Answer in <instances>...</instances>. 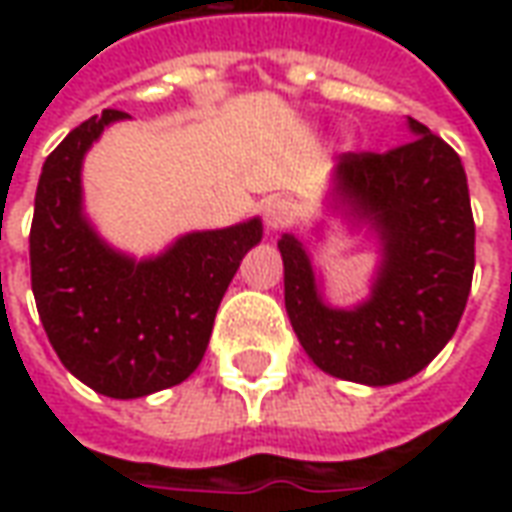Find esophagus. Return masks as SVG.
I'll return each mask as SVG.
<instances>
[{
  "mask_svg": "<svg viewBox=\"0 0 512 512\" xmlns=\"http://www.w3.org/2000/svg\"><path fill=\"white\" fill-rule=\"evenodd\" d=\"M263 219H266V227L271 233H279V230H285L296 222V205L290 200H282V197H274V200L266 202Z\"/></svg>",
  "mask_w": 512,
  "mask_h": 512,
  "instance_id": "esophagus-1",
  "label": "esophagus"
}]
</instances>
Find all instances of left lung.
Segmentation results:
<instances>
[{
    "mask_svg": "<svg viewBox=\"0 0 512 512\" xmlns=\"http://www.w3.org/2000/svg\"><path fill=\"white\" fill-rule=\"evenodd\" d=\"M414 139L389 153H343L326 213L367 230L378 263L367 299L334 307L296 235L279 238L285 310L315 367L365 386L400 384L439 356L458 329L474 274V219L458 153L406 120ZM315 235H323L318 222Z\"/></svg>",
    "mask_w": 512,
    "mask_h": 512,
    "instance_id": "obj_1",
    "label": "left lung"
}]
</instances>
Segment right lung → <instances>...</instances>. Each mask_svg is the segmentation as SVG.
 Returning <instances> with one entry per match:
<instances>
[{"label": "right lung", "instance_id": "right-lung-1", "mask_svg": "<svg viewBox=\"0 0 512 512\" xmlns=\"http://www.w3.org/2000/svg\"><path fill=\"white\" fill-rule=\"evenodd\" d=\"M131 120L106 109L46 158L29 233L32 293L68 373L98 395L134 400L197 370L213 318L244 255L263 238L260 216L178 235L158 255H128L84 211L82 167L104 128Z\"/></svg>", "mask_w": 512, "mask_h": 512}]
</instances>
